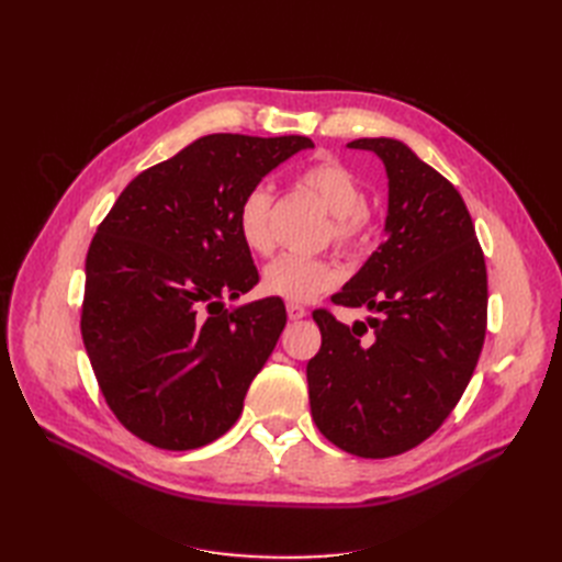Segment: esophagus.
<instances>
[{
	"instance_id": "esophagus-1",
	"label": "esophagus",
	"mask_w": 562,
	"mask_h": 562,
	"mask_svg": "<svg viewBox=\"0 0 562 562\" xmlns=\"http://www.w3.org/2000/svg\"><path fill=\"white\" fill-rule=\"evenodd\" d=\"M288 316H291V321H300V318H304L307 316V310L302 307V304H293V302H288Z\"/></svg>"
}]
</instances>
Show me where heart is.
<instances>
[{"label":"heart","instance_id":"heart-1","mask_svg":"<svg viewBox=\"0 0 562 562\" xmlns=\"http://www.w3.org/2000/svg\"><path fill=\"white\" fill-rule=\"evenodd\" d=\"M304 190L316 194L333 217V239L337 246L353 248L366 234V187L361 178L333 157H323L310 166H304L300 176ZM271 203L274 196L267 187H252L241 199L239 213H236V227L244 244L252 250L267 255L274 248V234H271ZM339 281L337 269L321 258H304V255H281L265 269V291L285 302L302 304L312 302L321 293L330 291Z\"/></svg>","mask_w":562,"mask_h":562}]
</instances>
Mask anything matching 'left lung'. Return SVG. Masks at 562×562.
<instances>
[{"label":"left lung","mask_w":562,"mask_h":562,"mask_svg":"<svg viewBox=\"0 0 562 562\" xmlns=\"http://www.w3.org/2000/svg\"><path fill=\"white\" fill-rule=\"evenodd\" d=\"M386 168V239L333 295L366 307L339 323L316 310L321 349L307 363L312 417L356 457H394L427 440L473 375L487 326L485 258L452 182L394 138H359Z\"/></svg>","instance_id":"1"}]
</instances>
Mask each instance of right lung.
Returning <instances> with one entry per match:
<instances>
[{"label": "right lung", "instance_id": "1", "mask_svg": "<svg viewBox=\"0 0 562 562\" xmlns=\"http://www.w3.org/2000/svg\"><path fill=\"white\" fill-rule=\"evenodd\" d=\"M304 135H203L119 194L87 255L81 337L124 427L161 450L227 434L285 326L279 297L225 310L258 283L236 213Z\"/></svg>", "mask_w": 562, "mask_h": 562}]
</instances>
